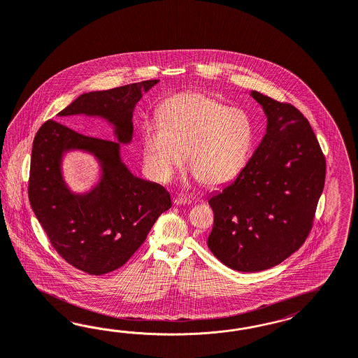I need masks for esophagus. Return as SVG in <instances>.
Wrapping results in <instances>:
<instances>
[{
  "label": "esophagus",
  "mask_w": 358,
  "mask_h": 358,
  "mask_svg": "<svg viewBox=\"0 0 358 358\" xmlns=\"http://www.w3.org/2000/svg\"><path fill=\"white\" fill-rule=\"evenodd\" d=\"M174 203L176 205H190L192 199L189 196H185V195H178V196L174 198Z\"/></svg>",
  "instance_id": "obj_1"
}]
</instances>
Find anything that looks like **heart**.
<instances>
[{
  "instance_id": "b5f03b06",
  "label": "heart",
  "mask_w": 358,
  "mask_h": 358,
  "mask_svg": "<svg viewBox=\"0 0 358 358\" xmlns=\"http://www.w3.org/2000/svg\"><path fill=\"white\" fill-rule=\"evenodd\" d=\"M156 117L141 129V164L153 181L172 180L182 150L192 176L210 187L228 184L245 166L255 141L247 111L205 93L185 92L162 102Z\"/></svg>"
}]
</instances>
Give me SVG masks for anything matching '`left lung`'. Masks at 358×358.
<instances>
[{
    "mask_svg": "<svg viewBox=\"0 0 358 358\" xmlns=\"http://www.w3.org/2000/svg\"><path fill=\"white\" fill-rule=\"evenodd\" d=\"M250 96L268 118L266 134L238 177L208 199L207 245L238 271L269 269L301 248L325 180L324 155L303 114L256 90Z\"/></svg>",
    "mask_w": 358,
    "mask_h": 358,
    "instance_id": "obj_1",
    "label": "left lung"
}]
</instances>
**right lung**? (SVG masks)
<instances>
[{"label":"right lung","mask_w":358,"mask_h":358,"mask_svg":"<svg viewBox=\"0 0 358 358\" xmlns=\"http://www.w3.org/2000/svg\"><path fill=\"white\" fill-rule=\"evenodd\" d=\"M157 83L84 93L57 114L108 120L118 141L87 136L52 120L34 138L30 205L55 250L78 271L101 275L124 265L172 207L165 187L134 176L120 157V143L132 141L134 108ZM75 149L92 152L101 168L99 184L84 195L73 194L61 172L64 152Z\"/></svg>","instance_id":"obj_1"}]
</instances>
